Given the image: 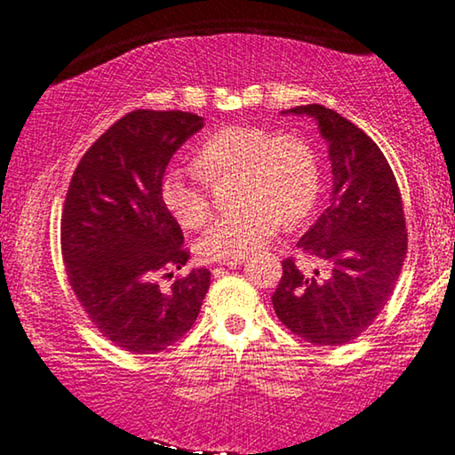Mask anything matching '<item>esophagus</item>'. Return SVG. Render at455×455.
<instances>
[{"label": "esophagus", "mask_w": 455, "mask_h": 455, "mask_svg": "<svg viewBox=\"0 0 455 455\" xmlns=\"http://www.w3.org/2000/svg\"><path fill=\"white\" fill-rule=\"evenodd\" d=\"M243 264V258L241 259H230V261H222L220 266H227V267H236V266H241ZM212 272H219V267H216V270H212Z\"/></svg>", "instance_id": "1"}]
</instances>
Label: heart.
Returning <instances> with one entry per match:
<instances>
[{
    "label": "heart",
    "instance_id": "heart-1",
    "mask_svg": "<svg viewBox=\"0 0 455 455\" xmlns=\"http://www.w3.org/2000/svg\"><path fill=\"white\" fill-rule=\"evenodd\" d=\"M194 163L197 172L175 164L164 171L161 181L163 204L185 228L202 227L210 216L203 174L208 179L225 172L239 175L236 200L243 206L219 216L197 241V253L208 261L253 253L276 235L283 219L300 220L317 200L315 155L292 133L272 136L259 125L222 127L197 146Z\"/></svg>",
    "mask_w": 455,
    "mask_h": 455
}]
</instances>
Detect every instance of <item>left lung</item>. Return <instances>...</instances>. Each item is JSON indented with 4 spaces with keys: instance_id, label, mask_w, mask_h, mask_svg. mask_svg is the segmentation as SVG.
I'll return each mask as SVG.
<instances>
[{
    "instance_id": "1",
    "label": "left lung",
    "mask_w": 455,
    "mask_h": 455,
    "mask_svg": "<svg viewBox=\"0 0 455 455\" xmlns=\"http://www.w3.org/2000/svg\"><path fill=\"white\" fill-rule=\"evenodd\" d=\"M283 115L317 121L331 164L330 206L297 247L322 264L305 274L292 258L272 294L280 322L317 347H340L363 334L394 292L406 258V220L398 183L373 140L322 105Z\"/></svg>"
}]
</instances>
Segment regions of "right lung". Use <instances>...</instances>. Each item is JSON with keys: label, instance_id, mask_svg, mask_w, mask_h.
Here are the masks:
<instances>
[{"label": "right lung", "instance_id": "right-lung-1", "mask_svg": "<svg viewBox=\"0 0 455 455\" xmlns=\"http://www.w3.org/2000/svg\"><path fill=\"white\" fill-rule=\"evenodd\" d=\"M202 127L194 113H127L88 148L69 183L61 216L68 280L102 336L130 353H161L188 334L210 289L206 267L169 286L161 280L189 259L161 181Z\"/></svg>", "mask_w": 455, "mask_h": 455}]
</instances>
